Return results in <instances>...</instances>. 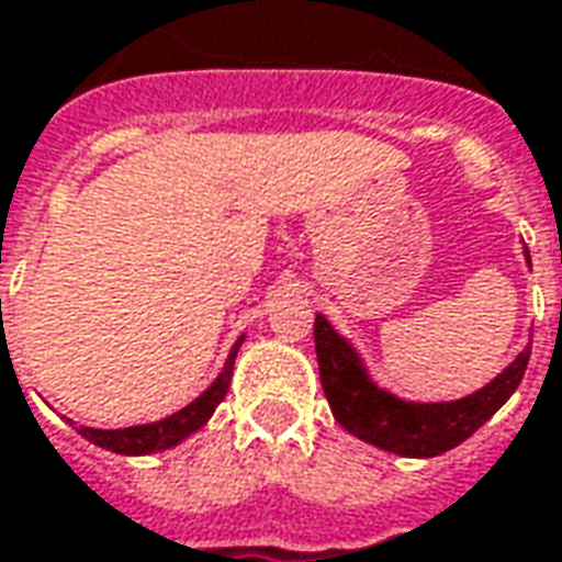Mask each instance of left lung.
<instances>
[{
    "label": "left lung",
    "mask_w": 562,
    "mask_h": 562,
    "mask_svg": "<svg viewBox=\"0 0 562 562\" xmlns=\"http://www.w3.org/2000/svg\"><path fill=\"white\" fill-rule=\"evenodd\" d=\"M313 341H316L319 381L335 422L353 437L406 458L442 456L456 449L458 442L468 440L473 430H480L510 400V393L517 391L529 366V347H526L502 375L492 378L486 387H480L471 396H461L452 403H409L378 387L366 372L360 353L331 329L323 313H316Z\"/></svg>",
    "instance_id": "left-lung-1"
}]
</instances>
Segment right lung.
I'll list each match as a JSON object with an SVG mask.
<instances>
[{
	"instance_id": "right-lung-1",
	"label": "right lung",
	"mask_w": 562,
	"mask_h": 562,
	"mask_svg": "<svg viewBox=\"0 0 562 562\" xmlns=\"http://www.w3.org/2000/svg\"><path fill=\"white\" fill-rule=\"evenodd\" d=\"M243 345V338L233 345L231 357L224 362V372L205 387V391L184 406L181 412H175L162 422H153V425H135V427H122V430H98V427H79V434L91 440L101 449H110V452H120V456H150V452H162V449H171L181 440H187L190 434H196L209 418L212 412L217 409V403L227 396V387H231L233 375V360H236V350Z\"/></svg>"
}]
</instances>
